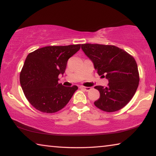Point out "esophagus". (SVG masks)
Listing matches in <instances>:
<instances>
[{"label": "esophagus", "mask_w": 156, "mask_h": 156, "mask_svg": "<svg viewBox=\"0 0 156 156\" xmlns=\"http://www.w3.org/2000/svg\"><path fill=\"white\" fill-rule=\"evenodd\" d=\"M79 88L81 89H83V90L86 91H89L91 90V87H84V86H83V85H80V87H79Z\"/></svg>", "instance_id": "1"}]
</instances>
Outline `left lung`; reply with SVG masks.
Here are the masks:
<instances>
[{
    "instance_id": "left-lung-1",
    "label": "left lung",
    "mask_w": 156,
    "mask_h": 156,
    "mask_svg": "<svg viewBox=\"0 0 156 156\" xmlns=\"http://www.w3.org/2000/svg\"><path fill=\"white\" fill-rule=\"evenodd\" d=\"M81 48L93 62L98 74L109 80L106 87H94L100 92L95 106L106 112H114L126 106L139 84L138 69L134 58L114 45L86 43Z\"/></svg>"
}]
</instances>
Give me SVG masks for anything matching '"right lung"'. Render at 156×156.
Wrapping results in <instances>:
<instances>
[{
	"instance_id": "right-lung-1",
	"label": "right lung",
	"mask_w": 156,
	"mask_h": 156,
	"mask_svg": "<svg viewBox=\"0 0 156 156\" xmlns=\"http://www.w3.org/2000/svg\"><path fill=\"white\" fill-rule=\"evenodd\" d=\"M80 49V44L47 46L28 54L20 73V83L26 98L37 110L53 113L64 108L78 87L58 83L67 60Z\"/></svg>"
}]
</instances>
